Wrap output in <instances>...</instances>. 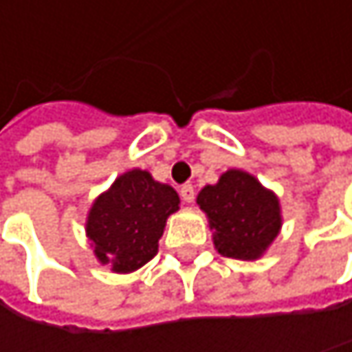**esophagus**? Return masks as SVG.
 Masks as SVG:
<instances>
[{"label":"esophagus","mask_w":352,"mask_h":352,"mask_svg":"<svg viewBox=\"0 0 352 352\" xmlns=\"http://www.w3.org/2000/svg\"><path fill=\"white\" fill-rule=\"evenodd\" d=\"M179 193H181V199L187 201V204H191V201L195 199V189H193V185H183Z\"/></svg>","instance_id":"1"}]
</instances>
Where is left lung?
Wrapping results in <instances>:
<instances>
[{"mask_svg": "<svg viewBox=\"0 0 352 352\" xmlns=\"http://www.w3.org/2000/svg\"><path fill=\"white\" fill-rule=\"evenodd\" d=\"M197 206L214 230L216 250L230 258H258L281 230L277 195L241 169H230L216 185H206L197 193Z\"/></svg>", "mask_w": 352, "mask_h": 352, "instance_id": "obj_1", "label": "left lung"}]
</instances>
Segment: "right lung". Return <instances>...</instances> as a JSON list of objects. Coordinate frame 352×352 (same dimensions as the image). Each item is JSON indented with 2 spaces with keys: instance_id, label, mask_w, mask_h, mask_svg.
I'll list each match as a JSON object with an SVG mask.
<instances>
[{
  "instance_id": "1",
  "label": "right lung",
  "mask_w": 352,
  "mask_h": 352,
  "mask_svg": "<svg viewBox=\"0 0 352 352\" xmlns=\"http://www.w3.org/2000/svg\"><path fill=\"white\" fill-rule=\"evenodd\" d=\"M177 210L179 195L171 185L155 181L148 171H126L87 214L94 254L113 273L140 269L157 254L165 222Z\"/></svg>"
}]
</instances>
